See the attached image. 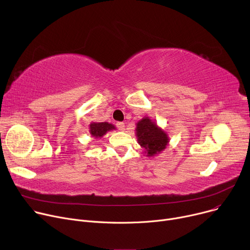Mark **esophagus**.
Instances as JSON below:
<instances>
[{
    "label": "esophagus",
    "mask_w": 250,
    "mask_h": 250,
    "mask_svg": "<svg viewBox=\"0 0 250 250\" xmlns=\"http://www.w3.org/2000/svg\"><path fill=\"white\" fill-rule=\"evenodd\" d=\"M116 126H117V128L120 129V130H125V124L124 123H122V122H118V123H116Z\"/></svg>",
    "instance_id": "34e87169"
}]
</instances>
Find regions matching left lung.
I'll return each instance as SVG.
<instances>
[{"label": "left lung", "mask_w": 250, "mask_h": 250, "mask_svg": "<svg viewBox=\"0 0 250 250\" xmlns=\"http://www.w3.org/2000/svg\"><path fill=\"white\" fill-rule=\"evenodd\" d=\"M136 136L140 146L145 149L148 157L161 153L169 143L167 134L147 116L138 122Z\"/></svg>", "instance_id": "8db88e82"}]
</instances>
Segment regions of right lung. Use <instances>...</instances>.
<instances>
[{
    "label": "right lung",
    "instance_id": "obj_1",
    "mask_svg": "<svg viewBox=\"0 0 250 250\" xmlns=\"http://www.w3.org/2000/svg\"><path fill=\"white\" fill-rule=\"evenodd\" d=\"M90 134L93 138H101L111 129H114V125L108 123H91L90 124Z\"/></svg>",
    "mask_w": 250,
    "mask_h": 250
}]
</instances>
